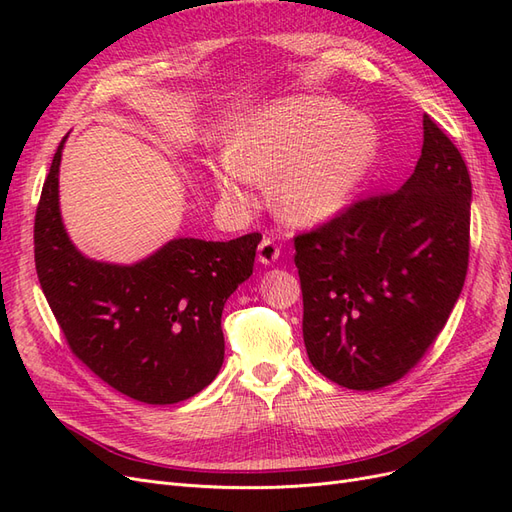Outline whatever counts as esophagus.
I'll list each match as a JSON object with an SVG mask.
<instances>
[{
	"label": "esophagus",
	"mask_w": 512,
	"mask_h": 512,
	"mask_svg": "<svg viewBox=\"0 0 512 512\" xmlns=\"http://www.w3.org/2000/svg\"><path fill=\"white\" fill-rule=\"evenodd\" d=\"M277 258H280V245H277V241L273 237L262 239L258 245V260L262 265H271Z\"/></svg>",
	"instance_id": "1"
}]
</instances>
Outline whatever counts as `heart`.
<instances>
[{"mask_svg":"<svg viewBox=\"0 0 512 512\" xmlns=\"http://www.w3.org/2000/svg\"><path fill=\"white\" fill-rule=\"evenodd\" d=\"M378 149L376 123L339 100H288L237 130L215 183L226 198L250 203L254 181H273L286 218L322 222L350 203Z\"/></svg>","mask_w":512,"mask_h":512,"instance_id":"obj_1","label":"heart"}]
</instances>
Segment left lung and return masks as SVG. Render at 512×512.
<instances>
[{"instance_id":"obj_1","label":"left lung","mask_w":512,"mask_h":512,"mask_svg":"<svg viewBox=\"0 0 512 512\" xmlns=\"http://www.w3.org/2000/svg\"><path fill=\"white\" fill-rule=\"evenodd\" d=\"M468 166L423 117L412 177L294 237L303 342L324 378L376 391L404 378L444 329L470 256Z\"/></svg>"}]
</instances>
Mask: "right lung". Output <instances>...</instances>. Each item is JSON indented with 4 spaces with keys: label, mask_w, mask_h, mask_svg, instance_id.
I'll use <instances>...</instances> for the list:
<instances>
[{
    "label": "right lung",
    "mask_w": 512,
    "mask_h": 512,
    "mask_svg": "<svg viewBox=\"0 0 512 512\" xmlns=\"http://www.w3.org/2000/svg\"><path fill=\"white\" fill-rule=\"evenodd\" d=\"M34 222L36 271L72 354L115 391L153 406L190 399L224 363L222 309L254 271L260 232L175 239L132 267L85 258L59 215V162Z\"/></svg>",
    "instance_id": "add662e5"
}]
</instances>
